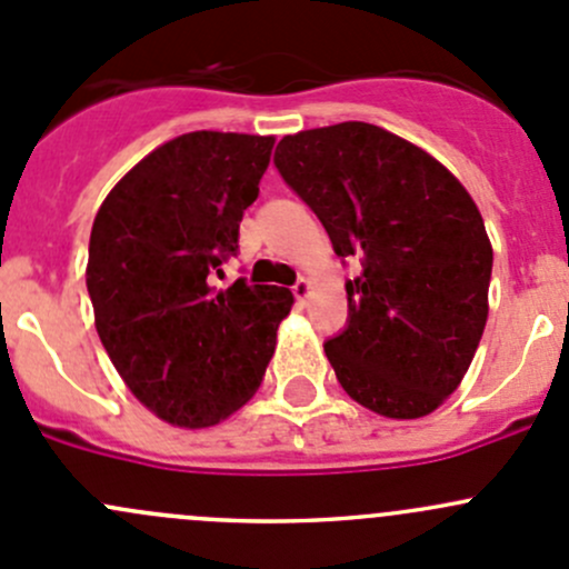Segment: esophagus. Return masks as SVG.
I'll use <instances>...</instances> for the list:
<instances>
[{
    "instance_id": "esophagus-1",
    "label": "esophagus",
    "mask_w": 569,
    "mask_h": 569,
    "mask_svg": "<svg viewBox=\"0 0 569 569\" xmlns=\"http://www.w3.org/2000/svg\"><path fill=\"white\" fill-rule=\"evenodd\" d=\"M311 291H313V283H311V280H308V278H300V280H297V283H295V297H297V300H300V302H306L308 297H311Z\"/></svg>"
}]
</instances>
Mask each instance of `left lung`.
<instances>
[{
	"label": "left lung",
	"mask_w": 569,
	"mask_h": 569,
	"mask_svg": "<svg viewBox=\"0 0 569 569\" xmlns=\"http://www.w3.org/2000/svg\"><path fill=\"white\" fill-rule=\"evenodd\" d=\"M274 164L325 226L349 325L325 343L341 388L386 418H421L462 382L487 325L492 244L468 189L423 148L347 120L286 134Z\"/></svg>",
	"instance_id": "left-lung-1"
}]
</instances>
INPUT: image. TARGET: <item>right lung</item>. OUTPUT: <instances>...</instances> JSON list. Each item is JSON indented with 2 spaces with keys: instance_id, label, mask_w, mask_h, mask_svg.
<instances>
[{
  "instance_id": "obj_1",
  "label": "right lung",
  "mask_w": 569,
  "mask_h": 569,
  "mask_svg": "<svg viewBox=\"0 0 569 569\" xmlns=\"http://www.w3.org/2000/svg\"><path fill=\"white\" fill-rule=\"evenodd\" d=\"M274 137L189 131L134 164L90 231L88 295L120 380L162 421L206 429L258 391L295 297L211 274L239 250Z\"/></svg>"
}]
</instances>
